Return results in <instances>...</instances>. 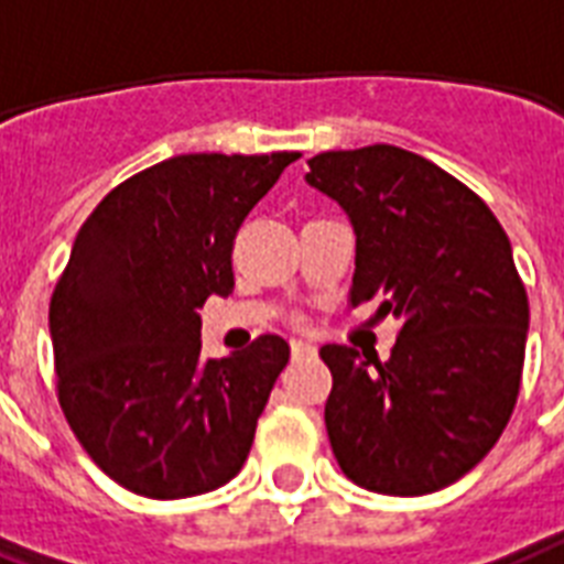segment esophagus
I'll return each mask as SVG.
<instances>
[{
	"mask_svg": "<svg viewBox=\"0 0 564 564\" xmlns=\"http://www.w3.org/2000/svg\"><path fill=\"white\" fill-rule=\"evenodd\" d=\"M315 347L310 341H292V359H301V356H313Z\"/></svg>",
	"mask_w": 564,
	"mask_h": 564,
	"instance_id": "1",
	"label": "esophagus"
}]
</instances>
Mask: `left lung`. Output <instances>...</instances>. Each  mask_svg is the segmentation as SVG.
Here are the masks:
<instances>
[{"instance_id": "obj_1", "label": "left lung", "mask_w": 564, "mask_h": 564, "mask_svg": "<svg viewBox=\"0 0 564 564\" xmlns=\"http://www.w3.org/2000/svg\"><path fill=\"white\" fill-rule=\"evenodd\" d=\"M306 182L356 231L350 304L400 318L391 359L324 345V423L347 478L429 496L478 466L510 423L528 341V292L496 214L423 155L393 144L329 150Z\"/></svg>"}]
</instances>
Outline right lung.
Wrapping results in <instances>:
<instances>
[{"mask_svg": "<svg viewBox=\"0 0 564 564\" xmlns=\"http://www.w3.org/2000/svg\"><path fill=\"white\" fill-rule=\"evenodd\" d=\"M295 159L173 155L112 187L77 231L48 306L57 400L135 496H203L249 457L290 345L260 336L205 361L196 310L231 295L242 219Z\"/></svg>", "mask_w": 564, "mask_h": 564, "instance_id": "obj_1", "label": "right lung"}]
</instances>
